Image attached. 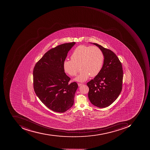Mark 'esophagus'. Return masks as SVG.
<instances>
[{
  "mask_svg": "<svg viewBox=\"0 0 150 150\" xmlns=\"http://www.w3.org/2000/svg\"><path fill=\"white\" fill-rule=\"evenodd\" d=\"M82 85H83V84H82V83H78V86H81Z\"/></svg>",
  "mask_w": 150,
  "mask_h": 150,
  "instance_id": "esophagus-1",
  "label": "esophagus"
}]
</instances>
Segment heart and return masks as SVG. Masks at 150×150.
Returning a JSON list of instances; mask_svg holds the SVG:
<instances>
[{
    "mask_svg": "<svg viewBox=\"0 0 150 150\" xmlns=\"http://www.w3.org/2000/svg\"><path fill=\"white\" fill-rule=\"evenodd\" d=\"M71 59L64 61V70L71 76H74L78 71L77 66L80 65L81 71L75 80L81 82L87 80L90 76L94 77L100 73L104 64V55L98 47L80 45L75 49Z\"/></svg>",
    "mask_w": 150,
    "mask_h": 150,
    "instance_id": "1",
    "label": "heart"
}]
</instances>
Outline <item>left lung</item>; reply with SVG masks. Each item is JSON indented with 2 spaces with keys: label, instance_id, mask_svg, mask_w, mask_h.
Here are the masks:
<instances>
[{
  "label": "left lung",
  "instance_id": "8db88e82",
  "mask_svg": "<svg viewBox=\"0 0 150 150\" xmlns=\"http://www.w3.org/2000/svg\"><path fill=\"white\" fill-rule=\"evenodd\" d=\"M104 55L103 67L94 79L87 82L88 98L91 104L104 108L111 105L119 96L122 89L123 71L121 63L115 54L96 43Z\"/></svg>",
  "mask_w": 150,
  "mask_h": 150
}]
</instances>
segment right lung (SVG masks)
Segmentation results:
<instances>
[{"label": "right lung", "instance_id": "1", "mask_svg": "<svg viewBox=\"0 0 150 150\" xmlns=\"http://www.w3.org/2000/svg\"><path fill=\"white\" fill-rule=\"evenodd\" d=\"M75 42L65 43L50 49L35 64L33 87L37 97L53 111L64 113L74 105L78 85L69 83L63 64Z\"/></svg>", "mask_w": 150, "mask_h": 150}]
</instances>
